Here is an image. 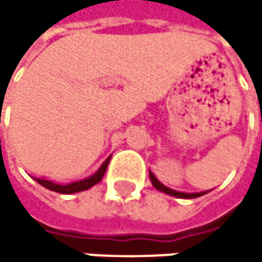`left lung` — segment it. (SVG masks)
I'll list each match as a JSON object with an SVG mask.
<instances>
[{"mask_svg":"<svg viewBox=\"0 0 262 262\" xmlns=\"http://www.w3.org/2000/svg\"><path fill=\"white\" fill-rule=\"evenodd\" d=\"M149 179L150 182H152V185L159 190V192H163L169 196H176V198H184V200H192V198H198V196H203L206 195L207 192H198V193H185V192H178V190H173V188H169L166 185H163L157 178L156 174L152 173V171H149Z\"/></svg>","mask_w":262,"mask_h":262,"instance_id":"left-lung-1","label":"left lung"}]
</instances>
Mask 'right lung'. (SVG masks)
Wrapping results in <instances>:
<instances>
[{"mask_svg": "<svg viewBox=\"0 0 262 262\" xmlns=\"http://www.w3.org/2000/svg\"><path fill=\"white\" fill-rule=\"evenodd\" d=\"M110 159H112V156H110L102 165L100 168L96 171L94 174H91L89 178H84V179H80V181H75V182H70V184H56L53 181H48L45 178H33L36 182H39L42 187L52 190V192H58V193H62V195H72V193H78V192H84V190L94 187L96 184H99L105 174L106 171V166H108V162Z\"/></svg>", "mask_w": 262, "mask_h": 262, "instance_id": "obj_1", "label": "right lung"}]
</instances>
